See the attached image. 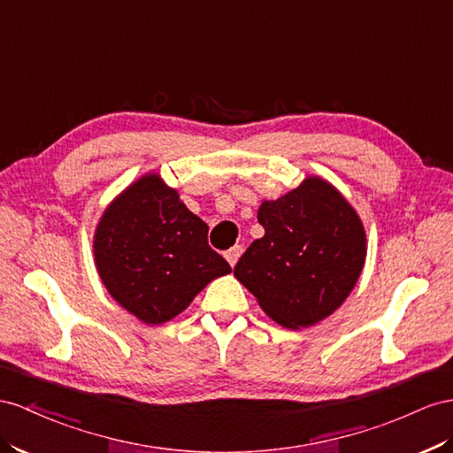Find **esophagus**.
Listing matches in <instances>:
<instances>
[{"label": "esophagus", "instance_id": "obj_1", "mask_svg": "<svg viewBox=\"0 0 453 453\" xmlns=\"http://www.w3.org/2000/svg\"><path fill=\"white\" fill-rule=\"evenodd\" d=\"M241 254H242V247H241V245L231 247V249L226 252V260L229 262L231 268H234V265L237 264V260L241 258Z\"/></svg>", "mask_w": 453, "mask_h": 453}]
</instances>
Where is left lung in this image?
I'll use <instances>...</instances> for the list:
<instances>
[{
	"mask_svg": "<svg viewBox=\"0 0 453 453\" xmlns=\"http://www.w3.org/2000/svg\"><path fill=\"white\" fill-rule=\"evenodd\" d=\"M264 237L245 250L235 277L262 310L288 329L331 316L350 295L365 262L362 219L321 178H308L258 211Z\"/></svg>",
	"mask_w": 453,
	"mask_h": 453,
	"instance_id": "8db88e82",
	"label": "left lung"
}]
</instances>
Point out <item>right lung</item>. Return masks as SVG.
I'll list each match as a JSON object with an SVG mask.
<instances>
[{"label":"right lung","mask_w":453,"mask_h":453,"mask_svg":"<svg viewBox=\"0 0 453 453\" xmlns=\"http://www.w3.org/2000/svg\"><path fill=\"white\" fill-rule=\"evenodd\" d=\"M94 254L111 296L149 326L178 316L208 283L231 272L208 245V226L157 173L111 203Z\"/></svg>","instance_id":"obj_1"}]
</instances>
